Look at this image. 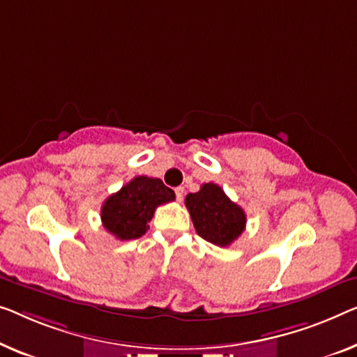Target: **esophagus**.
Returning a JSON list of instances; mask_svg holds the SVG:
<instances>
[{
	"label": "esophagus",
	"mask_w": 357,
	"mask_h": 357,
	"mask_svg": "<svg viewBox=\"0 0 357 357\" xmlns=\"http://www.w3.org/2000/svg\"><path fill=\"white\" fill-rule=\"evenodd\" d=\"M174 192H176V199L179 202L183 200V195H184V189L183 188H176V189H174Z\"/></svg>",
	"instance_id": "1"
}]
</instances>
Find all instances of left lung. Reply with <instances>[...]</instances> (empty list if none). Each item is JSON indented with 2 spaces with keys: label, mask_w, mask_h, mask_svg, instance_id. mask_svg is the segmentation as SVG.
I'll list each match as a JSON object with an SVG mask.
<instances>
[{
  "label": "left lung",
  "mask_w": 357,
  "mask_h": 357,
  "mask_svg": "<svg viewBox=\"0 0 357 357\" xmlns=\"http://www.w3.org/2000/svg\"><path fill=\"white\" fill-rule=\"evenodd\" d=\"M185 206L197 234L218 247L231 245L245 231V211L218 184H202L199 192L185 195Z\"/></svg>",
  "instance_id": "1"
}]
</instances>
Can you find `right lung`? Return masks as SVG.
<instances>
[{
	"label": "right lung",
	"mask_w": 357,
	"mask_h": 357,
	"mask_svg": "<svg viewBox=\"0 0 357 357\" xmlns=\"http://www.w3.org/2000/svg\"><path fill=\"white\" fill-rule=\"evenodd\" d=\"M174 200V192L158 178L136 176L100 208V221L112 236L132 241L144 236L158 205Z\"/></svg>",
	"instance_id": "1"
}]
</instances>
